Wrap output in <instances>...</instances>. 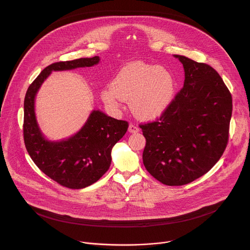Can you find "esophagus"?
<instances>
[{
    "instance_id": "esophagus-1",
    "label": "esophagus",
    "mask_w": 250,
    "mask_h": 250,
    "mask_svg": "<svg viewBox=\"0 0 250 250\" xmlns=\"http://www.w3.org/2000/svg\"><path fill=\"white\" fill-rule=\"evenodd\" d=\"M139 131V128L137 127V126H135V125H129V126H128V132H130V133H136V132H138Z\"/></svg>"
}]
</instances>
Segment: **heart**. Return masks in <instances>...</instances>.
I'll return each mask as SVG.
<instances>
[{"mask_svg": "<svg viewBox=\"0 0 250 250\" xmlns=\"http://www.w3.org/2000/svg\"><path fill=\"white\" fill-rule=\"evenodd\" d=\"M176 95V80L171 71L145 61H131L123 66L112 85L101 91L104 103L113 110L128 101L132 114L141 121H153L163 116Z\"/></svg>", "mask_w": 250, "mask_h": 250, "instance_id": "obj_1", "label": "heart"}]
</instances>
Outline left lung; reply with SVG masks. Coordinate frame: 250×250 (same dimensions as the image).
I'll return each instance as SVG.
<instances>
[{"mask_svg": "<svg viewBox=\"0 0 250 250\" xmlns=\"http://www.w3.org/2000/svg\"><path fill=\"white\" fill-rule=\"evenodd\" d=\"M185 72L184 86L156 122L141 125L146 139L142 160L162 184L181 186L209 171L229 140L231 95L217 71L174 55Z\"/></svg>", "mask_w": 250, "mask_h": 250, "instance_id": "8db88e82", "label": "left lung"}]
</instances>
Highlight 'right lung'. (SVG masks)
Returning <instances> with one entry per match:
<instances>
[{"label": "right lung", "instance_id": "right-lung-1", "mask_svg": "<svg viewBox=\"0 0 250 250\" xmlns=\"http://www.w3.org/2000/svg\"><path fill=\"white\" fill-rule=\"evenodd\" d=\"M99 56L56 62L46 68L28 87L23 103V138L32 161L45 175L61 186L83 189L108 171L112 149L125 135L128 124L93 110L84 125L75 134L61 140H49L42 133L35 116V97L53 71L92 67Z\"/></svg>", "mask_w": 250, "mask_h": 250}]
</instances>
